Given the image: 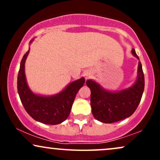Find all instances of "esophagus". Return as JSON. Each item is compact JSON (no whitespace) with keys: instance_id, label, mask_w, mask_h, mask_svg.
<instances>
[{"instance_id":"34e87169","label":"esophagus","mask_w":160,"mask_h":160,"mask_svg":"<svg viewBox=\"0 0 160 160\" xmlns=\"http://www.w3.org/2000/svg\"><path fill=\"white\" fill-rule=\"evenodd\" d=\"M92 73L91 71H86L85 72V74H84L86 79H88V78H90V77L92 76Z\"/></svg>"}]
</instances>
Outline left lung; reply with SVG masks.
Listing matches in <instances>:
<instances>
[{
	"instance_id": "1",
	"label": "left lung",
	"mask_w": 160,
	"mask_h": 160,
	"mask_svg": "<svg viewBox=\"0 0 160 160\" xmlns=\"http://www.w3.org/2000/svg\"><path fill=\"white\" fill-rule=\"evenodd\" d=\"M133 56L139 60L135 49ZM91 90L92 113L97 120L104 123H112L132 115L141 102L144 89V76L142 65L138 62L137 79L129 87L118 91L107 89L95 80H86Z\"/></svg>"
}]
</instances>
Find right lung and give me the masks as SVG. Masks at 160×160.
<instances>
[{
  "instance_id": "obj_1",
  "label": "right lung",
  "mask_w": 160,
  "mask_h": 160,
  "mask_svg": "<svg viewBox=\"0 0 160 160\" xmlns=\"http://www.w3.org/2000/svg\"><path fill=\"white\" fill-rule=\"evenodd\" d=\"M29 42V45L34 41ZM28 51L24 55L17 78V89L20 100L25 111L34 120L44 124L57 125L68 117L71 107L79 89L84 85L85 78L82 77L72 81L60 91L52 95L37 94L28 85L25 72V65Z\"/></svg>"
}]
</instances>
